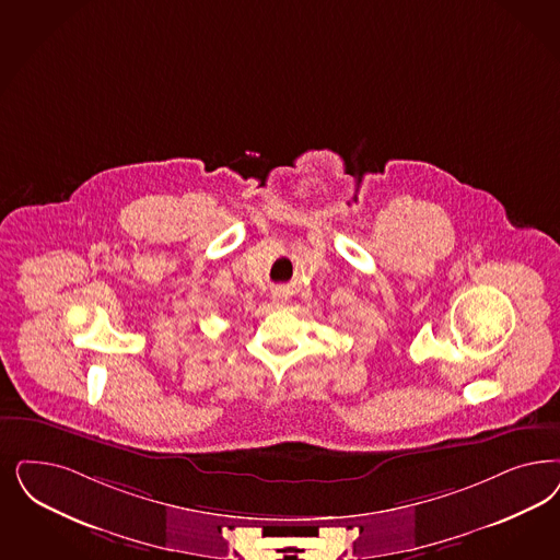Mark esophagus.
<instances>
[{"instance_id":"1","label":"esophagus","mask_w":560,"mask_h":560,"mask_svg":"<svg viewBox=\"0 0 560 560\" xmlns=\"http://www.w3.org/2000/svg\"><path fill=\"white\" fill-rule=\"evenodd\" d=\"M281 302H283V300H281V298H275V304H277V306H279V304H281Z\"/></svg>"}]
</instances>
